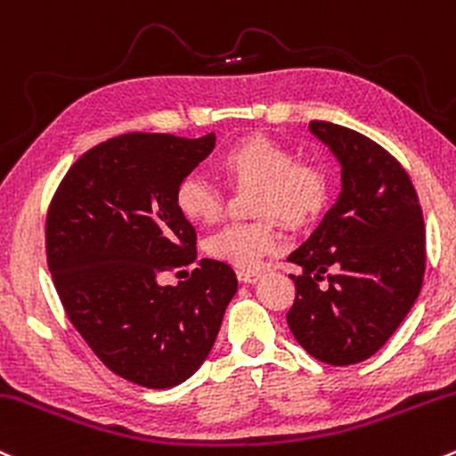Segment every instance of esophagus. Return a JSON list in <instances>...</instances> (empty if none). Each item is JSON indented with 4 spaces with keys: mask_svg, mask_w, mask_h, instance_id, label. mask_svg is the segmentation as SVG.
Segmentation results:
<instances>
[{
    "mask_svg": "<svg viewBox=\"0 0 456 456\" xmlns=\"http://www.w3.org/2000/svg\"><path fill=\"white\" fill-rule=\"evenodd\" d=\"M238 279L242 283H255L259 279L257 270H247V268H240L238 270Z\"/></svg>",
    "mask_w": 456,
    "mask_h": 456,
    "instance_id": "34e87169",
    "label": "esophagus"
}]
</instances>
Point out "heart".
Listing matches in <instances>:
<instances>
[{"label":"heart","mask_w":456,"mask_h":456,"mask_svg":"<svg viewBox=\"0 0 456 456\" xmlns=\"http://www.w3.org/2000/svg\"><path fill=\"white\" fill-rule=\"evenodd\" d=\"M220 168L232 182L259 186V216H277L288 224H305L324 209L331 192V179L324 167L309 159H297L288 147L266 136H248L223 151ZM179 212L197 223H212L224 208L223 192L205 175L190 173L175 192ZM281 244L273 220L227 223L205 240L212 257L240 268H257L262 257Z\"/></svg>","instance_id":"heart-1"}]
</instances>
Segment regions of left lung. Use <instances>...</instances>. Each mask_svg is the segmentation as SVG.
Instances as JSON below:
<instances>
[{
  "mask_svg": "<svg viewBox=\"0 0 456 456\" xmlns=\"http://www.w3.org/2000/svg\"><path fill=\"white\" fill-rule=\"evenodd\" d=\"M309 132L342 168V192L288 262L297 298L289 331L318 362L350 366L392 338L418 298L427 264L422 208L381 144L327 121ZM327 281V284H322Z\"/></svg>",
  "mask_w": 456,
  "mask_h": 456,
  "instance_id": "1",
  "label": "left lung"
}]
</instances>
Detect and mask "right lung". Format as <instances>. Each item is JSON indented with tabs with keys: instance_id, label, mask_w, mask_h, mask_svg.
Listing matches in <instances>:
<instances>
[{
	"instance_id": "1",
	"label": "right lung",
	"mask_w": 456,
	"mask_h": 456,
	"mask_svg": "<svg viewBox=\"0 0 456 456\" xmlns=\"http://www.w3.org/2000/svg\"><path fill=\"white\" fill-rule=\"evenodd\" d=\"M216 136L123 134L69 168L47 212V264L64 312L114 374L167 389L192 377L238 292L232 266L201 259L186 282L159 277L197 259V232L177 183Z\"/></svg>"
}]
</instances>
